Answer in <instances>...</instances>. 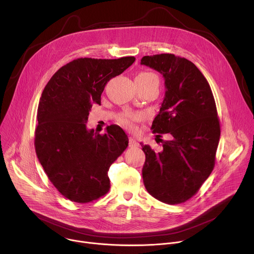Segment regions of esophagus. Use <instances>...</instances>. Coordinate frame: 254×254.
I'll list each match as a JSON object with an SVG mask.
<instances>
[{"instance_id":"34e87169","label":"esophagus","mask_w":254,"mask_h":254,"mask_svg":"<svg viewBox=\"0 0 254 254\" xmlns=\"http://www.w3.org/2000/svg\"><path fill=\"white\" fill-rule=\"evenodd\" d=\"M128 144H129V147H130V148L138 147V142H137V141H136V139H135V138H133V137H129V138H128Z\"/></svg>"}]
</instances>
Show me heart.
I'll return each instance as SVG.
<instances>
[{
  "label": "heart",
  "mask_w": 254,
  "mask_h": 254,
  "mask_svg": "<svg viewBox=\"0 0 254 254\" xmlns=\"http://www.w3.org/2000/svg\"><path fill=\"white\" fill-rule=\"evenodd\" d=\"M135 79L140 81H146V82L159 81V78L155 73H153V72H148V71L140 72L139 74H137ZM141 119H142V115L139 113L125 111L122 114H120V116L118 117V122L122 126L126 127L127 128L133 130L135 129V123L139 122Z\"/></svg>",
  "instance_id": "obj_1"
}]
</instances>
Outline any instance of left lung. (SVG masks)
Segmentation results:
<instances>
[{
    "label": "left lung",
    "instance_id": "1",
    "mask_svg": "<svg viewBox=\"0 0 254 254\" xmlns=\"http://www.w3.org/2000/svg\"><path fill=\"white\" fill-rule=\"evenodd\" d=\"M140 64L165 78V98L151 129L157 138L164 133L170 137L159 153L141 144L146 155L143 184L161 202L184 203L199 191L215 166L220 138L215 99L202 72L186 58L157 54L143 56Z\"/></svg>",
    "mask_w": 254,
    "mask_h": 254
}]
</instances>
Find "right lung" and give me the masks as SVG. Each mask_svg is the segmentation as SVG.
<instances>
[{
    "instance_id": "obj_1",
    "label": "right lung",
    "mask_w": 254,
    "mask_h": 254,
    "mask_svg": "<svg viewBox=\"0 0 254 254\" xmlns=\"http://www.w3.org/2000/svg\"><path fill=\"white\" fill-rule=\"evenodd\" d=\"M134 60L77 58L57 70L42 92L35 151L50 182L72 202L89 203L110 191L107 172L127 148V135L115 125L96 133L86 122L106 83Z\"/></svg>"
}]
</instances>
